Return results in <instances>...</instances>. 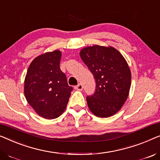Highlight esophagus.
<instances>
[{"label": "esophagus", "mask_w": 160, "mask_h": 160, "mask_svg": "<svg viewBox=\"0 0 160 160\" xmlns=\"http://www.w3.org/2000/svg\"><path fill=\"white\" fill-rule=\"evenodd\" d=\"M82 88H83V86H82V85L81 84V83L78 84V85H76V86L75 87V89L78 90H82Z\"/></svg>", "instance_id": "34e87169"}]
</instances>
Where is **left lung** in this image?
<instances>
[{
    "label": "left lung",
    "instance_id": "obj_1",
    "mask_svg": "<svg viewBox=\"0 0 160 160\" xmlns=\"http://www.w3.org/2000/svg\"><path fill=\"white\" fill-rule=\"evenodd\" d=\"M80 56L96 82L94 94L86 98L88 108L98 117H110L120 110L129 93V67L122 54L112 47H85Z\"/></svg>",
    "mask_w": 160,
    "mask_h": 160
}]
</instances>
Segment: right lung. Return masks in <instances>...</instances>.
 <instances>
[{
  "label": "right lung",
  "mask_w": 160,
  "mask_h": 160,
  "mask_svg": "<svg viewBox=\"0 0 160 160\" xmlns=\"http://www.w3.org/2000/svg\"><path fill=\"white\" fill-rule=\"evenodd\" d=\"M59 50L38 56L28 67L24 80V95L38 115L47 119L59 117L65 111L72 87L59 68Z\"/></svg>",
  "instance_id": "right-lung-1"
}]
</instances>
